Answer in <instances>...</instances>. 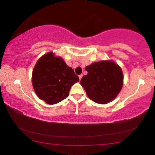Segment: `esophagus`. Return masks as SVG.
<instances>
[{
	"label": "esophagus",
	"instance_id": "34e87169",
	"mask_svg": "<svg viewBox=\"0 0 155 155\" xmlns=\"http://www.w3.org/2000/svg\"><path fill=\"white\" fill-rule=\"evenodd\" d=\"M82 76H83V75H82V74H80V75H79V79H81V78H82Z\"/></svg>",
	"mask_w": 155,
	"mask_h": 155
}]
</instances>
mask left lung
<instances>
[{
    "instance_id": "1",
    "label": "left lung",
    "mask_w": 155,
    "mask_h": 155,
    "mask_svg": "<svg viewBox=\"0 0 155 155\" xmlns=\"http://www.w3.org/2000/svg\"><path fill=\"white\" fill-rule=\"evenodd\" d=\"M85 69L88 74L80 83L92 101L105 104L117 97L123 84V74L118 65L107 60L94 63Z\"/></svg>"
}]
</instances>
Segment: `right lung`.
Segmentation results:
<instances>
[{
  "instance_id": "obj_1",
  "label": "right lung",
  "mask_w": 155,
  "mask_h": 155,
  "mask_svg": "<svg viewBox=\"0 0 155 155\" xmlns=\"http://www.w3.org/2000/svg\"><path fill=\"white\" fill-rule=\"evenodd\" d=\"M79 81L71 68L51 52L38 60L32 76L35 93L48 104H58L66 98L71 87Z\"/></svg>"
}]
</instances>
